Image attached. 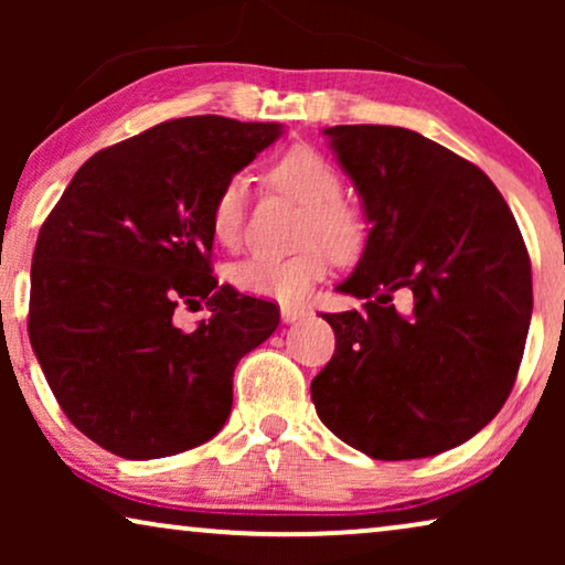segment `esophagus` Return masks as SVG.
I'll return each mask as SVG.
<instances>
[{"label":"esophagus","mask_w":565,"mask_h":565,"mask_svg":"<svg viewBox=\"0 0 565 565\" xmlns=\"http://www.w3.org/2000/svg\"><path fill=\"white\" fill-rule=\"evenodd\" d=\"M280 313H282V321H285V323L300 321V319H303V316H308L306 308H300V306H290V303H282V306H280Z\"/></svg>","instance_id":"1"}]
</instances>
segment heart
<instances>
[{
  "instance_id": "heart-1",
  "label": "heart",
  "mask_w": 565,
  "mask_h": 565,
  "mask_svg": "<svg viewBox=\"0 0 565 565\" xmlns=\"http://www.w3.org/2000/svg\"><path fill=\"white\" fill-rule=\"evenodd\" d=\"M273 180L300 200L308 215L298 242L303 249L288 257H249L231 269V282L249 296L275 298L282 303L303 300L331 267V259H354L365 244V223L347 205L344 182L337 167L311 146H292L275 161ZM246 213V177L231 174L215 192L211 205V234L223 246L242 238Z\"/></svg>"
}]
</instances>
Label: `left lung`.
<instances>
[{
    "instance_id": "8db88e82",
    "label": "left lung",
    "mask_w": 565,
    "mask_h": 565,
    "mask_svg": "<svg viewBox=\"0 0 565 565\" xmlns=\"http://www.w3.org/2000/svg\"><path fill=\"white\" fill-rule=\"evenodd\" d=\"M323 134L373 228L339 285L365 303L323 313L337 347L311 381L313 406L370 458H429L481 431L514 388L532 316L527 246L497 184L445 146L396 126Z\"/></svg>"
}]
</instances>
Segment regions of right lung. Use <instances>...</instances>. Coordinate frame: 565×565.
<instances>
[{
    "mask_svg": "<svg viewBox=\"0 0 565 565\" xmlns=\"http://www.w3.org/2000/svg\"><path fill=\"white\" fill-rule=\"evenodd\" d=\"M280 136L221 115L164 120L79 167L43 221L28 331L61 412L128 460L211 439L234 404V370L280 323L269 300L213 277L211 205ZM212 306L184 332L177 305Z\"/></svg>",
    "mask_w": 565,
    "mask_h": 565,
    "instance_id": "obj_1",
    "label": "right lung"
}]
</instances>
